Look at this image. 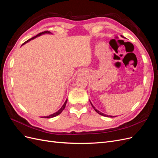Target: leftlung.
Returning a JSON list of instances; mask_svg holds the SVG:
<instances>
[{
	"mask_svg": "<svg viewBox=\"0 0 158 158\" xmlns=\"http://www.w3.org/2000/svg\"><path fill=\"white\" fill-rule=\"evenodd\" d=\"M89 102H90V103H91V105H92V106L93 107V108H94V109L95 110V111H96L98 114H101V115H102V116H104V117H113V116H111V115H107V114H104V113H102V112H100L99 111H98V109H95V107L93 106L92 105V102H91L90 101H89ZM116 117V116H115Z\"/></svg>",
	"mask_w": 158,
	"mask_h": 158,
	"instance_id": "8db88e82",
	"label": "left lung"
}]
</instances>
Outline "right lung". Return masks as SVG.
I'll list each match as a JSON object with an SVG mask.
<instances>
[{"label":"right lung","mask_w":158,"mask_h":158,"mask_svg":"<svg viewBox=\"0 0 158 158\" xmlns=\"http://www.w3.org/2000/svg\"><path fill=\"white\" fill-rule=\"evenodd\" d=\"M45 33H48V34H51V33L50 32V31H44V32H41V33H40L39 34H37V35H35V37H32V38H31V39H30V40H28L27 41H26L25 43H23V44H22V45H23V44H26V43H27V42H29L30 41H31V40H33V39H35V38H36V37H39V36H40V35H44V34H45ZM67 99H66V101H65V102L64 103V104H63V106L61 107V108L58 111H56V113H53V114H50V115H49V116H45V117H41L42 118H52V117H56V116H57V115H59V114H60L61 113H62V111H63L64 110V109L65 108V106H66V102H67Z\"/></svg>","instance_id":"right-lung-1"}]
</instances>
